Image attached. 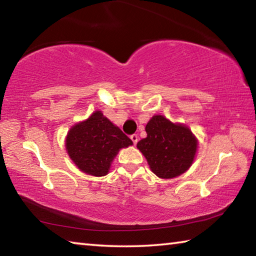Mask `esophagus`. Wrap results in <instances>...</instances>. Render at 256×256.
I'll return each instance as SVG.
<instances>
[{
  "label": "esophagus",
  "instance_id": "34e87169",
  "mask_svg": "<svg viewBox=\"0 0 256 256\" xmlns=\"http://www.w3.org/2000/svg\"><path fill=\"white\" fill-rule=\"evenodd\" d=\"M138 138V136H136V134H132V136H131V140L133 141V144H136Z\"/></svg>",
  "mask_w": 256,
  "mask_h": 256
}]
</instances>
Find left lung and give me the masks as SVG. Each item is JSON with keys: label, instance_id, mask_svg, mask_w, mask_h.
Wrapping results in <instances>:
<instances>
[{"label": "left lung", "instance_id": "1", "mask_svg": "<svg viewBox=\"0 0 256 256\" xmlns=\"http://www.w3.org/2000/svg\"><path fill=\"white\" fill-rule=\"evenodd\" d=\"M146 138L138 142L150 170L160 178H174L193 164L198 140L183 124H174L162 115L152 116L146 126Z\"/></svg>", "mask_w": 256, "mask_h": 256}]
</instances>
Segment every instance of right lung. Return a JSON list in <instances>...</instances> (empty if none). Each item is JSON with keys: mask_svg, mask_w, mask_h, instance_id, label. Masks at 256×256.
Here are the masks:
<instances>
[{"mask_svg": "<svg viewBox=\"0 0 256 256\" xmlns=\"http://www.w3.org/2000/svg\"><path fill=\"white\" fill-rule=\"evenodd\" d=\"M131 138L96 110L68 131L66 148L78 168L86 174L105 176L120 149L132 146Z\"/></svg>", "mask_w": 256, "mask_h": 256, "instance_id": "1", "label": "right lung"}]
</instances>
